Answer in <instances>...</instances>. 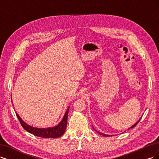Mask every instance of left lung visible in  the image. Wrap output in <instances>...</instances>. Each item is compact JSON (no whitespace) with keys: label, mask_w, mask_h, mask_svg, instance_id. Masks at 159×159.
Returning <instances> with one entry per match:
<instances>
[{"label":"left lung","mask_w":159,"mask_h":159,"mask_svg":"<svg viewBox=\"0 0 159 159\" xmlns=\"http://www.w3.org/2000/svg\"><path fill=\"white\" fill-rule=\"evenodd\" d=\"M140 119L136 122V123H135V124L133 125V126H132L130 128H128V130H129V129H130V128H134V127H135V126H136L137 125H138V123L139 122V120H140ZM99 134H100V135H102V136H109V135H107V134H103V133H101V132H98Z\"/></svg>","instance_id":"obj_1"}]
</instances>
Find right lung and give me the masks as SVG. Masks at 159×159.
Instances as JSON below:
<instances>
[{
  "label": "right lung",
  "mask_w": 159,
  "mask_h": 159,
  "mask_svg": "<svg viewBox=\"0 0 159 159\" xmlns=\"http://www.w3.org/2000/svg\"><path fill=\"white\" fill-rule=\"evenodd\" d=\"M69 110V107H68L62 120L59 123L57 126L51 127V128H34V127L29 126L27 124H26V123L20 118V116L17 114V113H16V114L20 122L21 125L28 132L34 135V136H37L40 138H57L61 136L64 134L65 130H66V127H67Z\"/></svg>",
  "instance_id": "right-lung-1"
}]
</instances>
